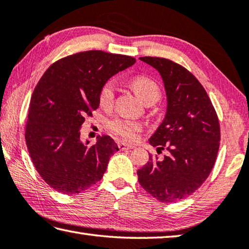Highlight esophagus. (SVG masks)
<instances>
[{"instance_id":"1","label":"esophagus","mask_w":249,"mask_h":249,"mask_svg":"<svg viewBox=\"0 0 249 249\" xmlns=\"http://www.w3.org/2000/svg\"><path fill=\"white\" fill-rule=\"evenodd\" d=\"M118 147L120 151H128V149H132L134 148L135 146L132 144H126V143H120L118 144Z\"/></svg>"}]
</instances>
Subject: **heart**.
Masks as SVG:
<instances>
[{"mask_svg":"<svg viewBox=\"0 0 249 249\" xmlns=\"http://www.w3.org/2000/svg\"><path fill=\"white\" fill-rule=\"evenodd\" d=\"M131 87L145 104L156 103L160 97V90L157 83L147 77H135L130 82ZM116 84L112 80L107 81L100 91V104L109 107L114 103ZM108 128L117 137L124 140H133L142 128L140 123L134 120L116 118L108 123Z\"/></svg>","mask_w":249,"mask_h":249,"instance_id":"b5f03b06","label":"heart"}]
</instances>
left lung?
<instances>
[{
  "label": "left lung",
  "instance_id": "left-lung-1",
  "mask_svg": "<svg viewBox=\"0 0 249 249\" xmlns=\"http://www.w3.org/2000/svg\"><path fill=\"white\" fill-rule=\"evenodd\" d=\"M160 74L167 96L162 123L148 140L161 160L149 155L138 170L141 186L161 203H175L194 193L207 179L217 158L220 125L213 103L189 70L170 59L140 57Z\"/></svg>",
  "mask_w": 249,
  "mask_h": 249
}]
</instances>
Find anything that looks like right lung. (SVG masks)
Returning a JSON list of instances; mask_svg holds the SVG:
<instances>
[{"instance_id": "right-lung-1", "label": "right lung", "mask_w": 249, "mask_h": 249, "mask_svg": "<svg viewBox=\"0 0 249 249\" xmlns=\"http://www.w3.org/2000/svg\"><path fill=\"white\" fill-rule=\"evenodd\" d=\"M135 63L131 56L87 51L51 65L31 97L26 143L42 179L63 194H78L100 181L118 146L108 135L89 146L80 140L84 117L100 106L102 87Z\"/></svg>"}]
</instances>
